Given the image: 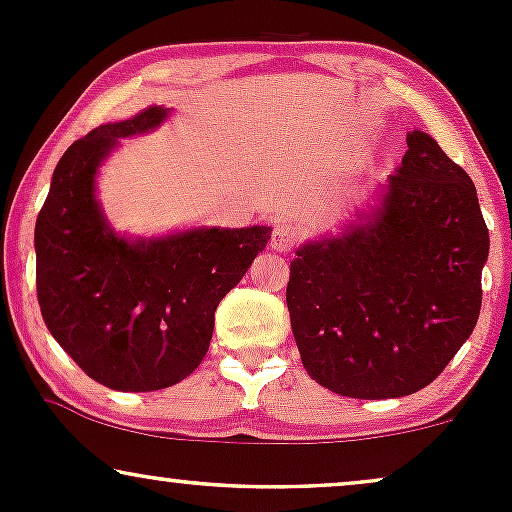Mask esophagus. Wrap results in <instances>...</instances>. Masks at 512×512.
<instances>
[{"label": "esophagus", "mask_w": 512, "mask_h": 512, "mask_svg": "<svg viewBox=\"0 0 512 512\" xmlns=\"http://www.w3.org/2000/svg\"><path fill=\"white\" fill-rule=\"evenodd\" d=\"M303 231L291 221H281L276 223L274 231H272V250L276 252H286L293 250L298 243H301Z\"/></svg>", "instance_id": "1"}]
</instances>
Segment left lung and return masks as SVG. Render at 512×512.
I'll list each match as a JSON object with an SVG mask.
<instances>
[{
    "mask_svg": "<svg viewBox=\"0 0 512 512\" xmlns=\"http://www.w3.org/2000/svg\"><path fill=\"white\" fill-rule=\"evenodd\" d=\"M407 146L373 207L291 262L286 305L301 361L342 397L424 390L479 320L489 228L477 187L421 129Z\"/></svg>",
    "mask_w": 512,
    "mask_h": 512,
    "instance_id": "8db88e82",
    "label": "left lung"
}]
</instances>
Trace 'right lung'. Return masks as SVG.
<instances>
[{"mask_svg":"<svg viewBox=\"0 0 512 512\" xmlns=\"http://www.w3.org/2000/svg\"><path fill=\"white\" fill-rule=\"evenodd\" d=\"M170 108H146L64 151L35 221V284L45 325L88 378L110 390H163L207 356L216 305L272 238L269 226L115 233L96 175L120 139L154 132Z\"/></svg>","mask_w":512,"mask_h":512,"instance_id":"right-lung-1","label":"right lung"}]
</instances>
